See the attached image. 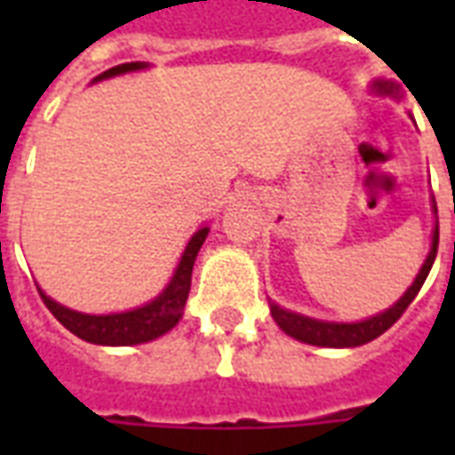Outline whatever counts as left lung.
Listing matches in <instances>:
<instances>
[{
  "label": "left lung",
  "mask_w": 455,
  "mask_h": 455,
  "mask_svg": "<svg viewBox=\"0 0 455 455\" xmlns=\"http://www.w3.org/2000/svg\"><path fill=\"white\" fill-rule=\"evenodd\" d=\"M372 92L385 94V97H397L400 94V84L392 83V80H375L372 83ZM434 212H436V202H434ZM436 248H439V219L434 224V234H431V251L424 266H421L419 275L414 277L411 287L404 295L380 315L371 316V319H363V322H353V324H343V322H322V319H312V316L297 315L290 309L277 307L275 302H270V315L275 319V324L285 331L287 336H292L297 341L312 343V346H326V348H353V346H363V343L378 339L385 334L402 315L404 309L411 305V299L417 297V292L424 285V280L429 275L431 266H434V258H436Z\"/></svg>",
  "instance_id": "obj_1"
}]
</instances>
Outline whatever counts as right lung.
<instances>
[{
	"label": "right lung",
	"instance_id": "1",
	"mask_svg": "<svg viewBox=\"0 0 455 455\" xmlns=\"http://www.w3.org/2000/svg\"><path fill=\"white\" fill-rule=\"evenodd\" d=\"M143 68H146V63L116 65V68H109L100 77H94V83L114 77V75L143 70ZM207 234L209 227L197 228V234L189 238L188 248L180 258L175 275L168 283V287L156 299H150L148 305L139 307V309L119 312V315H83V312H75V309L58 305L45 292H41V297H44L45 307L51 309V315L68 331L80 336L83 341L100 343V346H133V343L153 341L158 336L168 334L170 329L182 319V309H185L189 285H192V266H195V258H197Z\"/></svg>",
	"mask_w": 455,
	"mask_h": 455
}]
</instances>
